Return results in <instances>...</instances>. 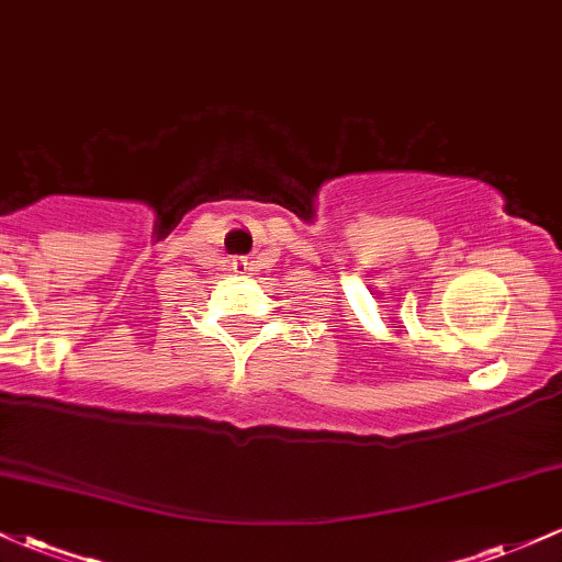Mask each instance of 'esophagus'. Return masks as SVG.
I'll list each match as a JSON object with an SVG mask.
<instances>
[{
  "label": "esophagus",
  "instance_id": "1",
  "mask_svg": "<svg viewBox=\"0 0 562 562\" xmlns=\"http://www.w3.org/2000/svg\"><path fill=\"white\" fill-rule=\"evenodd\" d=\"M235 269H240V272H243V269H248V263H245V261H235Z\"/></svg>",
  "mask_w": 562,
  "mask_h": 562
}]
</instances>
